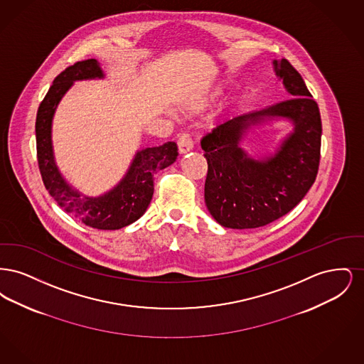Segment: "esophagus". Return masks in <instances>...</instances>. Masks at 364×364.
I'll list each match as a JSON object with an SVG mask.
<instances>
[{"label":"esophagus","mask_w":364,"mask_h":364,"mask_svg":"<svg viewBox=\"0 0 364 364\" xmlns=\"http://www.w3.org/2000/svg\"><path fill=\"white\" fill-rule=\"evenodd\" d=\"M177 146H178L180 154H187L188 151H191L192 147H193V143H192L190 134H187V132L180 134L178 139H177Z\"/></svg>","instance_id":"obj_1"}]
</instances>
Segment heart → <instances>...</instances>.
Masks as SVG:
<instances>
[{
    "label": "heart",
    "mask_w": 364,
    "mask_h": 364,
    "mask_svg": "<svg viewBox=\"0 0 364 364\" xmlns=\"http://www.w3.org/2000/svg\"><path fill=\"white\" fill-rule=\"evenodd\" d=\"M225 92V87L224 85H213L208 87L206 90L198 92L196 95H193L190 101L187 102V110L190 113H200L203 112L210 105L214 104L215 101H218Z\"/></svg>",
    "instance_id": "b5f03b06"
}]
</instances>
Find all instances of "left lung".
<instances>
[{"instance_id":"8db88e82","label":"left lung","mask_w":364,"mask_h":364,"mask_svg":"<svg viewBox=\"0 0 364 364\" xmlns=\"http://www.w3.org/2000/svg\"><path fill=\"white\" fill-rule=\"evenodd\" d=\"M273 64L291 98L224 122L200 141L208 159L205 202L225 228L251 229L281 218L300 203L318 174L322 135L318 104L287 58ZM266 117H287L295 129L276 156L257 161L238 143L251 123Z\"/></svg>"}]
</instances>
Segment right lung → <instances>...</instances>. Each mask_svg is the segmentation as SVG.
I'll return each mask as SVG.
<instances>
[{
  "instance_id": "right-lung-1",
  "label": "right lung",
  "mask_w": 364,
  "mask_h": 364,
  "mask_svg": "<svg viewBox=\"0 0 364 364\" xmlns=\"http://www.w3.org/2000/svg\"><path fill=\"white\" fill-rule=\"evenodd\" d=\"M102 76L97 60L88 58L75 63L54 79L36 113V156L42 181L60 208L87 226L114 230L135 223L144 214L154 193V174L172 165L178 153L174 141L139 151L122 183L100 198H82L70 188L53 158V114L72 82Z\"/></svg>"
}]
</instances>
